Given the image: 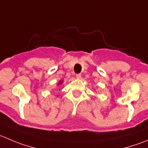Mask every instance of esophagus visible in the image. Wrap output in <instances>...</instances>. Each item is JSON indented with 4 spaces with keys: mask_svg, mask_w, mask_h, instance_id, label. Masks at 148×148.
<instances>
[{
    "mask_svg": "<svg viewBox=\"0 0 148 148\" xmlns=\"http://www.w3.org/2000/svg\"><path fill=\"white\" fill-rule=\"evenodd\" d=\"M81 77H82L81 74H76V77H77V79H80V78H81Z\"/></svg>",
    "mask_w": 148,
    "mask_h": 148,
    "instance_id": "1",
    "label": "esophagus"
}]
</instances>
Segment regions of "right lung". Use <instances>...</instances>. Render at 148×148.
<instances>
[{
	"label": "right lung",
	"mask_w": 148,
	"mask_h": 148,
	"mask_svg": "<svg viewBox=\"0 0 148 148\" xmlns=\"http://www.w3.org/2000/svg\"><path fill=\"white\" fill-rule=\"evenodd\" d=\"M63 83V81H60L59 82H58V84H61Z\"/></svg>",
	"instance_id": "add662e5"
}]
</instances>
